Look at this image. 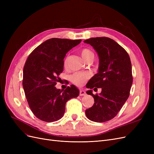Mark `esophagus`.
<instances>
[{
	"label": "esophagus",
	"instance_id": "esophagus-1",
	"mask_svg": "<svg viewBox=\"0 0 154 154\" xmlns=\"http://www.w3.org/2000/svg\"><path fill=\"white\" fill-rule=\"evenodd\" d=\"M86 95V92H85V91L83 89H80V96H85Z\"/></svg>",
	"mask_w": 154,
	"mask_h": 154
}]
</instances>
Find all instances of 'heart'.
<instances>
[{"label":"heart","instance_id":"b5f03b06","mask_svg":"<svg viewBox=\"0 0 154 154\" xmlns=\"http://www.w3.org/2000/svg\"><path fill=\"white\" fill-rule=\"evenodd\" d=\"M81 57L84 60V61H87V60L91 58H94V53L90 49L85 48L83 49L81 52ZM65 65L66 64V60L64 62ZM91 75L88 72H76L73 74L71 76V80L72 82L78 86H82L84 84L87 80L90 78Z\"/></svg>","mask_w":154,"mask_h":154}]
</instances>
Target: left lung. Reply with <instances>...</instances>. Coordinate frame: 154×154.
<instances>
[{"instance_id": "obj_1", "label": "left lung", "mask_w": 154, "mask_h": 154, "mask_svg": "<svg viewBox=\"0 0 154 154\" xmlns=\"http://www.w3.org/2000/svg\"><path fill=\"white\" fill-rule=\"evenodd\" d=\"M96 51L99 57L98 71L86 85L91 90L94 103L85 110L87 118L94 122H105L114 118L122 108L132 85V64L129 55L122 46L107 37H96L84 40ZM102 88L99 95L93 94Z\"/></svg>"}]
</instances>
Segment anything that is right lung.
<instances>
[{
  "instance_id": "obj_1",
  "label": "right lung",
  "mask_w": 154,
  "mask_h": 154,
  "mask_svg": "<svg viewBox=\"0 0 154 154\" xmlns=\"http://www.w3.org/2000/svg\"><path fill=\"white\" fill-rule=\"evenodd\" d=\"M81 41L51 38L36 48L27 58L22 85L31 111L40 120L53 122L61 119L66 102L79 96L80 91L73 85L63 91L54 86L63 70L67 53Z\"/></svg>"
}]
</instances>
